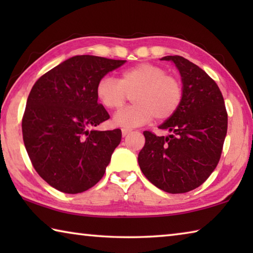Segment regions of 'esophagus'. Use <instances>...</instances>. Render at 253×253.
<instances>
[{
  "label": "esophagus",
  "mask_w": 253,
  "mask_h": 253,
  "mask_svg": "<svg viewBox=\"0 0 253 253\" xmlns=\"http://www.w3.org/2000/svg\"><path fill=\"white\" fill-rule=\"evenodd\" d=\"M129 132H130V129H127V128H123V129H122V134H123L124 137L127 136L128 134H129Z\"/></svg>",
  "instance_id": "esophagus-1"
}]
</instances>
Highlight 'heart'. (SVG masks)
I'll use <instances>...</instances> for the list:
<instances>
[{"mask_svg": "<svg viewBox=\"0 0 253 253\" xmlns=\"http://www.w3.org/2000/svg\"><path fill=\"white\" fill-rule=\"evenodd\" d=\"M131 95V105L115 114L114 123L132 128L145 125L155 117L165 121L181 106L183 84L176 76L166 74L164 68L144 62L124 70L118 80L105 76L96 85V96L109 110L119 109Z\"/></svg>", "mask_w": 253, "mask_h": 253, "instance_id": "1", "label": "heart"}]
</instances>
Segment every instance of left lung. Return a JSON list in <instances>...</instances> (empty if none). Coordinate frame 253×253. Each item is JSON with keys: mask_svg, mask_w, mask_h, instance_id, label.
Returning <instances> with one entry per match:
<instances>
[{"mask_svg": "<svg viewBox=\"0 0 253 253\" xmlns=\"http://www.w3.org/2000/svg\"><path fill=\"white\" fill-rule=\"evenodd\" d=\"M178 68L183 99L160 126L170 135L145 130L138 164L149 182L168 193H186L207 181L220 161L228 130V113L215 81L181 55H168Z\"/></svg>", "mask_w": 253, "mask_h": 253, "instance_id": "obj_1", "label": "left lung"}]
</instances>
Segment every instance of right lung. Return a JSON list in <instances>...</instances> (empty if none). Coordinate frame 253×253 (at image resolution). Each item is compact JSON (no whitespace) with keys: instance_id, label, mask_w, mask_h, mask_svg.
Masks as SVG:
<instances>
[{"instance_id":"obj_1","label":"right lung","mask_w":253,"mask_h":253,"mask_svg":"<svg viewBox=\"0 0 253 253\" xmlns=\"http://www.w3.org/2000/svg\"><path fill=\"white\" fill-rule=\"evenodd\" d=\"M126 60L76 55L33 84L22 117L25 149L34 169L58 191L83 193L100 181L122 130H93L109 119L96 85Z\"/></svg>"}]
</instances>
